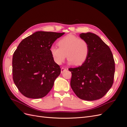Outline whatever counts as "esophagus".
Masks as SVG:
<instances>
[{
  "label": "esophagus",
  "instance_id": "1",
  "mask_svg": "<svg viewBox=\"0 0 127 127\" xmlns=\"http://www.w3.org/2000/svg\"><path fill=\"white\" fill-rule=\"evenodd\" d=\"M66 70V68H64V67H62V68H61V73H63L64 71H65Z\"/></svg>",
  "mask_w": 127,
  "mask_h": 127
}]
</instances>
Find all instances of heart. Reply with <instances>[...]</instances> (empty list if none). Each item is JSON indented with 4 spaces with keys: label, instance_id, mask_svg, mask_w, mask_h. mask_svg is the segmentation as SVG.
<instances>
[{
    "label": "heart",
    "instance_id": "b5f03b06",
    "mask_svg": "<svg viewBox=\"0 0 127 127\" xmlns=\"http://www.w3.org/2000/svg\"><path fill=\"white\" fill-rule=\"evenodd\" d=\"M58 45L59 48L51 46L49 50L53 61L58 65L64 61L67 56L69 64L81 65L86 61L89 55L88 43L74 34H69L64 36L59 40Z\"/></svg>",
    "mask_w": 127,
    "mask_h": 127
}]
</instances>
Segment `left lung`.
<instances>
[{
    "mask_svg": "<svg viewBox=\"0 0 127 127\" xmlns=\"http://www.w3.org/2000/svg\"><path fill=\"white\" fill-rule=\"evenodd\" d=\"M79 36L88 43L90 52L82 65L68 69L72 74L70 86L79 98L96 100L103 97L113 85L114 58L109 47L96 34L87 32Z\"/></svg>",
    "mask_w": 127,
    "mask_h": 127,
    "instance_id": "1",
    "label": "left lung"
}]
</instances>
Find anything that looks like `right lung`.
<instances>
[{
  "mask_svg": "<svg viewBox=\"0 0 127 127\" xmlns=\"http://www.w3.org/2000/svg\"><path fill=\"white\" fill-rule=\"evenodd\" d=\"M64 33L37 31L19 43L12 59L13 79L25 97L41 98L52 88L61 68L53 61L49 49Z\"/></svg>",
  "mask_w": 127,
  "mask_h": 127,
  "instance_id": "add662e5",
  "label": "right lung"
}]
</instances>
